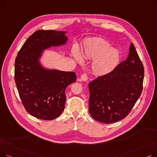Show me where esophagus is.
Instances as JSON below:
<instances>
[{
  "instance_id": "obj_1",
  "label": "esophagus",
  "mask_w": 157,
  "mask_h": 157,
  "mask_svg": "<svg viewBox=\"0 0 157 157\" xmlns=\"http://www.w3.org/2000/svg\"><path fill=\"white\" fill-rule=\"evenodd\" d=\"M88 80V76L86 74H82V75L80 76V78H79L78 79V81H86Z\"/></svg>"
}]
</instances>
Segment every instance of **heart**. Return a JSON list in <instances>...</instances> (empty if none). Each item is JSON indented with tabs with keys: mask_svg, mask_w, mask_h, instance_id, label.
Here are the masks:
<instances>
[{
	"mask_svg": "<svg viewBox=\"0 0 157 157\" xmlns=\"http://www.w3.org/2000/svg\"><path fill=\"white\" fill-rule=\"evenodd\" d=\"M72 56L79 64L83 63L84 60H93L92 70L99 76L105 75L114 71L120 60L118 49L111 47L108 41L99 38L85 40L81 52L77 47H74Z\"/></svg>",
	"mask_w": 157,
	"mask_h": 157,
	"instance_id": "heart-1",
	"label": "heart"
}]
</instances>
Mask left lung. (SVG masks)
<instances>
[{"label":"left lung","instance_id":"1","mask_svg":"<svg viewBox=\"0 0 157 157\" xmlns=\"http://www.w3.org/2000/svg\"><path fill=\"white\" fill-rule=\"evenodd\" d=\"M143 79V65L131 43L125 61L89 83L88 110L92 118L105 123L125 118L141 95Z\"/></svg>","mask_w":157,"mask_h":157}]
</instances>
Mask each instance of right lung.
I'll use <instances>...</instances> for the list:
<instances>
[{"instance_id":"1","label":"right lung","mask_w":157,"mask_h":157,"mask_svg":"<svg viewBox=\"0 0 157 157\" xmlns=\"http://www.w3.org/2000/svg\"><path fill=\"white\" fill-rule=\"evenodd\" d=\"M65 31L39 30L25 41L15 60L14 79L27 111L40 120H52L64 110L65 90L76 81L74 72L45 67L44 50L67 43Z\"/></svg>"}]
</instances>
